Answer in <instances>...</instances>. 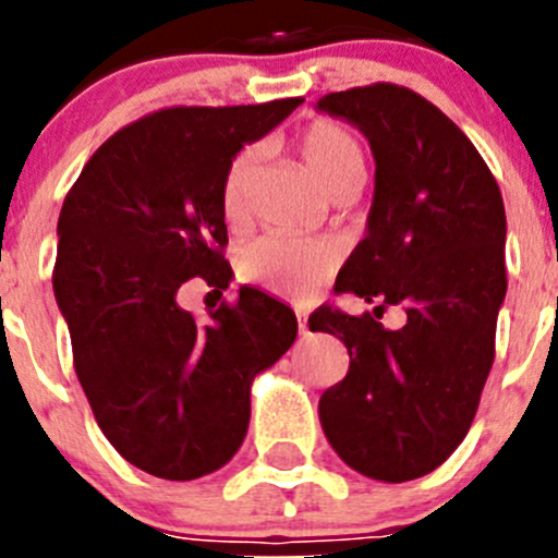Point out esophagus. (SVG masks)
Instances as JSON below:
<instances>
[{
	"label": "esophagus",
	"mask_w": 558,
	"mask_h": 558,
	"mask_svg": "<svg viewBox=\"0 0 558 558\" xmlns=\"http://www.w3.org/2000/svg\"><path fill=\"white\" fill-rule=\"evenodd\" d=\"M300 335H307V315L300 313Z\"/></svg>",
	"instance_id": "1"
}]
</instances>
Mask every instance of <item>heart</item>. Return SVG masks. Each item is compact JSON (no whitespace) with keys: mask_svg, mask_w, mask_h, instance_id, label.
I'll return each mask as SVG.
<instances>
[{"mask_svg":"<svg viewBox=\"0 0 558 558\" xmlns=\"http://www.w3.org/2000/svg\"><path fill=\"white\" fill-rule=\"evenodd\" d=\"M296 150L315 183L331 196L353 194L364 189L367 180V150L362 140L348 126L335 121H315L296 137ZM258 148H245L229 165L223 174L221 205L227 221H243L251 199L253 170H256ZM335 253L313 240L291 238V234H267L245 247L243 272L251 283L283 296H305L329 275Z\"/></svg>","mask_w":558,"mask_h":558,"instance_id":"b5f03b06","label":"heart"}]
</instances>
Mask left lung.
Listing matches in <instances>:
<instances>
[{
	"label": "left lung",
	"mask_w": 558,
	"mask_h": 558,
	"mask_svg": "<svg viewBox=\"0 0 558 558\" xmlns=\"http://www.w3.org/2000/svg\"><path fill=\"white\" fill-rule=\"evenodd\" d=\"M315 110L356 126L375 159L367 234L337 291L375 302L373 312L409 313L402 330L372 313L324 305L311 315V331L340 337L351 356L345 378L320 397V426L362 475L415 481L464 440L494 364L508 291L502 194L466 134L410 88L326 94Z\"/></svg>",
	"instance_id": "8db88e82"
}]
</instances>
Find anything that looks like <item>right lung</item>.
Segmentation results:
<instances>
[{
    "instance_id": "1",
    "label": "right lung",
    "mask_w": 558,
    "mask_h": 558,
    "mask_svg": "<svg viewBox=\"0 0 558 558\" xmlns=\"http://www.w3.org/2000/svg\"><path fill=\"white\" fill-rule=\"evenodd\" d=\"M305 99L170 107L88 159L61 207L53 294L99 429L165 481L221 470L243 446L251 384L296 340V315L258 289L205 320L178 305L202 278L221 294L223 174Z\"/></svg>"
}]
</instances>
